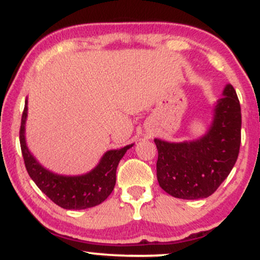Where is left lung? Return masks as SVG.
Returning <instances> with one entry per match:
<instances>
[{
  "label": "left lung",
  "instance_id": "obj_1",
  "mask_svg": "<svg viewBox=\"0 0 260 260\" xmlns=\"http://www.w3.org/2000/svg\"><path fill=\"white\" fill-rule=\"evenodd\" d=\"M222 95L201 138L181 143L154 139L159 154L157 182L175 198H208L235 166L241 145V106L231 84H226Z\"/></svg>",
  "mask_w": 260,
  "mask_h": 260
}]
</instances>
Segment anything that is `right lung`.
Returning <instances> with one entry per match:
<instances>
[{"label":"right lung","mask_w":260,"mask_h":260,"mask_svg":"<svg viewBox=\"0 0 260 260\" xmlns=\"http://www.w3.org/2000/svg\"><path fill=\"white\" fill-rule=\"evenodd\" d=\"M28 116V100H25L24 111L20 123L19 140L26 171L40 190L51 201L63 209L92 208L99 205L111 194L116 183V170L118 162L133 144L121 149L109 150L103 155L99 164L84 175L64 176L45 169L28 149L25 140V122Z\"/></svg>","instance_id":"obj_1"}]
</instances>
